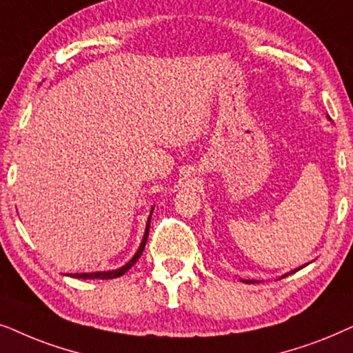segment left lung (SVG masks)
<instances>
[{"mask_svg": "<svg viewBox=\"0 0 353 353\" xmlns=\"http://www.w3.org/2000/svg\"><path fill=\"white\" fill-rule=\"evenodd\" d=\"M305 266V265H303ZM303 266H300V268H297V270H294V271H290V272H288V274H284V276H281V278H285V276H289V274H292V272H295V271H299V270H302ZM242 283H245V284H253V283H256V281H252V279H242Z\"/></svg>", "mask_w": 353, "mask_h": 353, "instance_id": "8db88e82", "label": "left lung"}]
</instances>
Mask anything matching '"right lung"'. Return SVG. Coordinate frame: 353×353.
<instances>
[{"label": "right lung", "instance_id": "1", "mask_svg": "<svg viewBox=\"0 0 353 353\" xmlns=\"http://www.w3.org/2000/svg\"><path fill=\"white\" fill-rule=\"evenodd\" d=\"M152 213H153V208L150 211V216H148V221H147V228H145V234H143V239H142V243H140L139 250L135 255L132 256V260L125 263L124 266L117 268V270H112V271H97V272H75V274H68L70 278H77V279H114V278H119V276L124 274V272H128L130 268H132L137 260L142 255L143 248H145V243H147V239H148V231H150V219H152Z\"/></svg>", "mask_w": 353, "mask_h": 353}]
</instances>
